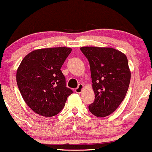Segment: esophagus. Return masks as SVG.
<instances>
[{
	"label": "esophagus",
	"instance_id": "esophagus-1",
	"mask_svg": "<svg viewBox=\"0 0 152 152\" xmlns=\"http://www.w3.org/2000/svg\"><path fill=\"white\" fill-rule=\"evenodd\" d=\"M83 85L81 84V83H80L77 88L75 89V92L77 94H80L82 91V90H83Z\"/></svg>",
	"mask_w": 152,
	"mask_h": 152
}]
</instances>
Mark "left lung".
I'll return each mask as SVG.
<instances>
[{
	"mask_svg": "<svg viewBox=\"0 0 152 152\" xmlns=\"http://www.w3.org/2000/svg\"><path fill=\"white\" fill-rule=\"evenodd\" d=\"M89 62L94 102L88 106L97 117L109 116L126 96L131 79L124 53L112 48L85 46L80 48Z\"/></svg>",
	"mask_w": 152,
	"mask_h": 152,
	"instance_id": "left-lung-1",
	"label": "left lung"
}]
</instances>
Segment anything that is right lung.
<instances>
[{"label": "right lung", "mask_w": 152, "mask_h": 152, "mask_svg": "<svg viewBox=\"0 0 152 152\" xmlns=\"http://www.w3.org/2000/svg\"><path fill=\"white\" fill-rule=\"evenodd\" d=\"M71 48H42L26 55L18 66L16 81L23 99L36 114L46 117L58 114L73 91L66 86L61 68Z\"/></svg>", "instance_id": "1"}]
</instances>
